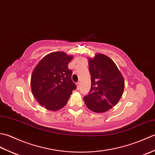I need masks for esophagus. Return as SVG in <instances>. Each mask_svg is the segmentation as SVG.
<instances>
[{"label": "esophagus", "instance_id": "34e87169", "mask_svg": "<svg viewBox=\"0 0 155 155\" xmlns=\"http://www.w3.org/2000/svg\"><path fill=\"white\" fill-rule=\"evenodd\" d=\"M77 89H78V88H80V86H81V83H79V82H78V83H77Z\"/></svg>", "mask_w": 155, "mask_h": 155}]
</instances>
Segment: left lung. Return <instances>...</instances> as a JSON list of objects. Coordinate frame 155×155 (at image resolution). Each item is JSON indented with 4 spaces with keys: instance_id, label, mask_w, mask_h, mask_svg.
<instances>
[{
    "instance_id": "left-lung-1",
    "label": "left lung",
    "mask_w": 155,
    "mask_h": 155,
    "mask_svg": "<svg viewBox=\"0 0 155 155\" xmlns=\"http://www.w3.org/2000/svg\"><path fill=\"white\" fill-rule=\"evenodd\" d=\"M88 60L91 88L83 99L88 109L104 113L120 99L124 88V78L116 64L107 55L97 53Z\"/></svg>"
}]
</instances>
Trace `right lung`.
I'll return each instance as SVG.
<instances>
[{
    "mask_svg": "<svg viewBox=\"0 0 155 155\" xmlns=\"http://www.w3.org/2000/svg\"><path fill=\"white\" fill-rule=\"evenodd\" d=\"M72 58L62 51L51 52L45 56L32 71V94L46 109L57 111L63 108L77 87L71 79L72 72L68 68Z\"/></svg>",
    "mask_w": 155,
    "mask_h": 155,
    "instance_id": "add662e5",
    "label": "right lung"
}]
</instances>
